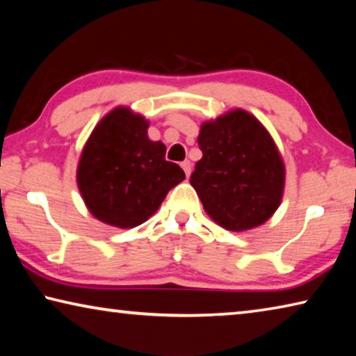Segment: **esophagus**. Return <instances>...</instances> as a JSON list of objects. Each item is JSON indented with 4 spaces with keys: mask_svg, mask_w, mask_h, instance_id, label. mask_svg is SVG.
<instances>
[{
    "mask_svg": "<svg viewBox=\"0 0 356 356\" xmlns=\"http://www.w3.org/2000/svg\"><path fill=\"white\" fill-rule=\"evenodd\" d=\"M180 166H182V170L185 171V176L190 177V174H191V163H190V161L185 160V161H182V165H180Z\"/></svg>",
    "mask_w": 356,
    "mask_h": 356,
    "instance_id": "esophagus-1",
    "label": "esophagus"
}]
</instances>
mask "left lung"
Listing matches in <instances>:
<instances>
[{"label":"left lung","mask_w":356,"mask_h":356,"mask_svg":"<svg viewBox=\"0 0 356 356\" xmlns=\"http://www.w3.org/2000/svg\"><path fill=\"white\" fill-rule=\"evenodd\" d=\"M202 159L190 177L206 213L232 232L264 225L280 207L286 166L261 120L236 108L201 124Z\"/></svg>","instance_id":"obj_1"}]
</instances>
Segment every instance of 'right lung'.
<instances>
[{"instance_id":"1","label":"right lung","mask_w":356,"mask_h":356,"mask_svg":"<svg viewBox=\"0 0 356 356\" xmlns=\"http://www.w3.org/2000/svg\"><path fill=\"white\" fill-rule=\"evenodd\" d=\"M147 129L141 114L116 106L100 119L81 150L78 190L94 218L105 225H143L185 179L182 168L165 160V144L149 140Z\"/></svg>"}]
</instances>
